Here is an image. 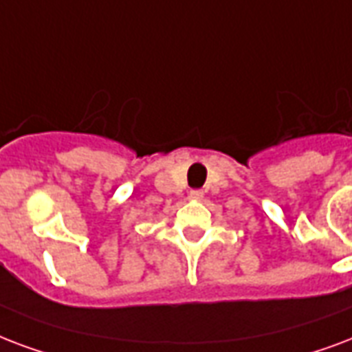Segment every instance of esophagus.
<instances>
[{
    "mask_svg": "<svg viewBox=\"0 0 352 352\" xmlns=\"http://www.w3.org/2000/svg\"><path fill=\"white\" fill-rule=\"evenodd\" d=\"M188 197H190L192 201H199V199H203V192H201V190H192Z\"/></svg>",
    "mask_w": 352,
    "mask_h": 352,
    "instance_id": "obj_1",
    "label": "esophagus"
}]
</instances>
